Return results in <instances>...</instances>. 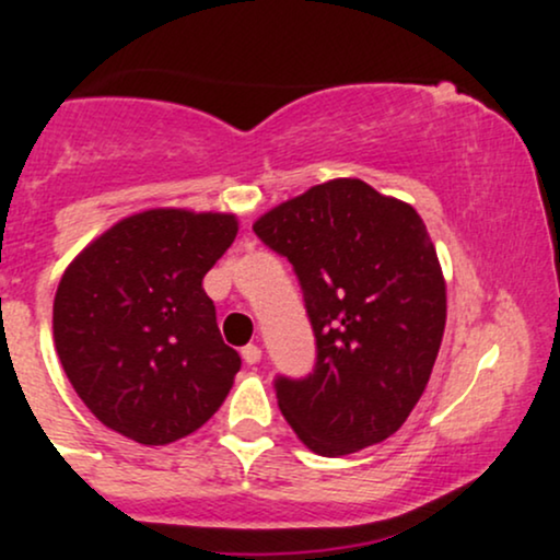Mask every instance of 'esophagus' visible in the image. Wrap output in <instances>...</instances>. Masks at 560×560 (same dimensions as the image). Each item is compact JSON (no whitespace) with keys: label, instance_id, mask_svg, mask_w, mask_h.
Listing matches in <instances>:
<instances>
[{"label":"esophagus","instance_id":"esophagus-1","mask_svg":"<svg viewBox=\"0 0 560 560\" xmlns=\"http://www.w3.org/2000/svg\"><path fill=\"white\" fill-rule=\"evenodd\" d=\"M260 347L258 345H247V347H242V358H244V363L247 365H255L260 361Z\"/></svg>","mask_w":560,"mask_h":560}]
</instances>
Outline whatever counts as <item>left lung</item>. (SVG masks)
I'll list each match as a JSON object with an SVG mask.
<instances>
[{
    "mask_svg": "<svg viewBox=\"0 0 560 560\" xmlns=\"http://www.w3.org/2000/svg\"><path fill=\"white\" fill-rule=\"evenodd\" d=\"M253 229L292 262L316 337L311 374L273 378L289 427L326 458L387 440L427 389L445 331V279L421 215L334 178Z\"/></svg>",
    "mask_w": 560,
    "mask_h": 560,
    "instance_id": "8db88e82",
    "label": "left lung"
}]
</instances>
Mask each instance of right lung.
Wrapping results in <instances>:
<instances>
[{
    "instance_id": "1",
    "label": "right lung",
    "mask_w": 560,
    "mask_h": 560,
    "mask_svg": "<svg viewBox=\"0 0 560 560\" xmlns=\"http://www.w3.org/2000/svg\"><path fill=\"white\" fill-rule=\"evenodd\" d=\"M236 218L147 210L70 262L55 294V345L83 405L113 432L168 445L226 400L240 352L223 345L202 279Z\"/></svg>"
}]
</instances>
